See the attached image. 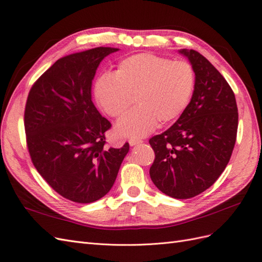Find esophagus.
Masks as SVG:
<instances>
[{
  "instance_id": "esophagus-1",
  "label": "esophagus",
  "mask_w": 262,
  "mask_h": 262,
  "mask_svg": "<svg viewBox=\"0 0 262 262\" xmlns=\"http://www.w3.org/2000/svg\"><path fill=\"white\" fill-rule=\"evenodd\" d=\"M141 141H143V140L138 139V138H129V139H128V143H129L130 146H135V145H137V144H140Z\"/></svg>"
}]
</instances>
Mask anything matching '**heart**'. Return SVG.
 Returning <instances> with one entry per match:
<instances>
[{
  "mask_svg": "<svg viewBox=\"0 0 262 262\" xmlns=\"http://www.w3.org/2000/svg\"><path fill=\"white\" fill-rule=\"evenodd\" d=\"M195 89V72L186 61L152 54H136L119 61L113 76H101L95 98L107 115L122 117L135 98L137 107L116 126L119 135L140 137L174 123L188 107Z\"/></svg>",
  "mask_w": 262,
  "mask_h": 262,
  "instance_id": "obj_1",
  "label": "heart"
}]
</instances>
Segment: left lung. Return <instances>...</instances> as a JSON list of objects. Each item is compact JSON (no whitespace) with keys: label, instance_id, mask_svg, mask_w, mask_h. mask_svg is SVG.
<instances>
[{"label":"left lung","instance_id":"left-lung-1","mask_svg":"<svg viewBox=\"0 0 262 262\" xmlns=\"http://www.w3.org/2000/svg\"><path fill=\"white\" fill-rule=\"evenodd\" d=\"M195 72L191 102L178 121L149 139L154 184L174 199H191L212 186L233 154L238 128L234 91L220 71L190 49L180 50Z\"/></svg>","mask_w":262,"mask_h":262}]
</instances>
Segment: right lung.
Masks as SVG:
<instances>
[{"instance_id":"obj_1","label":"right lung","mask_w":262,"mask_h":262,"mask_svg":"<svg viewBox=\"0 0 262 262\" xmlns=\"http://www.w3.org/2000/svg\"><path fill=\"white\" fill-rule=\"evenodd\" d=\"M98 47L59 59L28 93L24 127L32 162L51 189L76 203H92L112 189L128 143L107 148L112 124L96 110L91 85L104 57Z\"/></svg>"}]
</instances>
